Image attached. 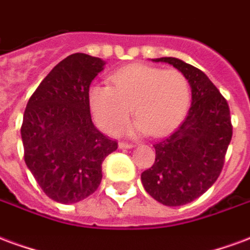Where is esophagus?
Returning a JSON list of instances; mask_svg holds the SVG:
<instances>
[{
	"label": "esophagus",
	"instance_id": "1",
	"mask_svg": "<svg viewBox=\"0 0 250 250\" xmlns=\"http://www.w3.org/2000/svg\"><path fill=\"white\" fill-rule=\"evenodd\" d=\"M118 147H119L120 149H127V148H132V147H134V144L125 143V142H120V143L118 144Z\"/></svg>",
	"mask_w": 250,
	"mask_h": 250
}]
</instances>
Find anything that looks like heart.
Returning a JSON list of instances; mask_svg holds the SVG:
<instances>
[{"mask_svg": "<svg viewBox=\"0 0 250 250\" xmlns=\"http://www.w3.org/2000/svg\"><path fill=\"white\" fill-rule=\"evenodd\" d=\"M111 84L97 83L88 90V106L97 125L115 134L128 119L131 106L138 119L128 134L160 136L184 119L191 103V86L180 71L130 64L110 77Z\"/></svg>", "mask_w": 250, "mask_h": 250, "instance_id": "heart-1", "label": "heart"}]
</instances>
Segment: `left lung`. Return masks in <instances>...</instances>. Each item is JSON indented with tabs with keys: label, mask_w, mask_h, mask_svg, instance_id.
Returning <instances> with one entry per match:
<instances>
[{
	"label": "left lung",
	"mask_w": 250,
	"mask_h": 250,
	"mask_svg": "<svg viewBox=\"0 0 250 250\" xmlns=\"http://www.w3.org/2000/svg\"><path fill=\"white\" fill-rule=\"evenodd\" d=\"M177 68L188 79L192 103L186 120L168 138L153 144L152 167L142 183L153 199L168 207L196 200L213 186L232 139L229 106L201 70L172 57L152 59Z\"/></svg>",
	"instance_id": "8db88e82"
}]
</instances>
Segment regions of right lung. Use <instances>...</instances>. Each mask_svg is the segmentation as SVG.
<instances>
[{"label": "right lung", "instance_id": "obj_1", "mask_svg": "<svg viewBox=\"0 0 250 250\" xmlns=\"http://www.w3.org/2000/svg\"><path fill=\"white\" fill-rule=\"evenodd\" d=\"M104 64L83 53L68 55L40 83L23 114L25 163L42 191L62 204L97 191L102 163L118 148L94 125L88 106L90 84Z\"/></svg>", "mask_w": 250, "mask_h": 250}]
</instances>
